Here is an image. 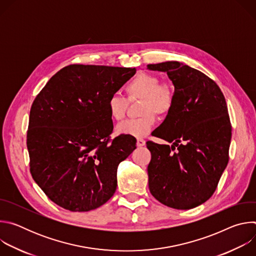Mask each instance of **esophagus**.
<instances>
[{"label": "esophagus", "mask_w": 256, "mask_h": 256, "mask_svg": "<svg viewBox=\"0 0 256 256\" xmlns=\"http://www.w3.org/2000/svg\"><path fill=\"white\" fill-rule=\"evenodd\" d=\"M146 144V140H142V138H138L136 140V146L138 147H142V146H144Z\"/></svg>", "instance_id": "34e87169"}]
</instances>
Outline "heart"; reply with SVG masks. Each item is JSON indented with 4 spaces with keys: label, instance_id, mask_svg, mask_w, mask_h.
<instances>
[{
    "label": "heart",
    "instance_id": "heart-1",
    "mask_svg": "<svg viewBox=\"0 0 256 256\" xmlns=\"http://www.w3.org/2000/svg\"><path fill=\"white\" fill-rule=\"evenodd\" d=\"M130 102L142 99L140 114L136 120H128L118 126V132L136 138L147 136L153 128L158 116L171 112L175 101V92L171 83L160 82V79L149 72H138L124 88ZM124 97L112 95L107 102V110L112 120L120 122L126 118L128 102Z\"/></svg>",
    "mask_w": 256,
    "mask_h": 256
}]
</instances>
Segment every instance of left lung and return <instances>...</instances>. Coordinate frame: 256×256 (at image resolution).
Returning a JSON list of instances; mask_svg holds the SVG:
<instances>
[{"instance_id":"obj_1","label":"left lung","mask_w":256,"mask_h":256,"mask_svg":"<svg viewBox=\"0 0 256 256\" xmlns=\"http://www.w3.org/2000/svg\"><path fill=\"white\" fill-rule=\"evenodd\" d=\"M147 66L167 72L175 92L171 112L153 132L172 144L147 142L149 190L167 206L190 210L212 196L227 167L232 126L226 100L214 80L190 66Z\"/></svg>"}]
</instances>
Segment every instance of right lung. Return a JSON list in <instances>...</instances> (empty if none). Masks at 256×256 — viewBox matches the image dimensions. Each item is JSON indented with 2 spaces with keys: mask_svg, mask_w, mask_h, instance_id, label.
I'll use <instances>...</instances> for the list:
<instances>
[{
  "mask_svg": "<svg viewBox=\"0 0 256 256\" xmlns=\"http://www.w3.org/2000/svg\"><path fill=\"white\" fill-rule=\"evenodd\" d=\"M134 74V68L70 64L34 99L27 130L30 173L58 206L88 212L116 192L118 166L136 140L112 138L107 102Z\"/></svg>",
  "mask_w": 256,
  "mask_h": 256,
  "instance_id": "obj_1",
  "label": "right lung"
}]
</instances>
